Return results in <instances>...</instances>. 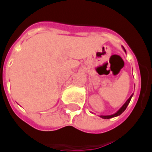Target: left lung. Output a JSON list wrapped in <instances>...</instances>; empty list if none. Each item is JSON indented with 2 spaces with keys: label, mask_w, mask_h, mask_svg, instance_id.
<instances>
[{
  "label": "left lung",
  "mask_w": 152,
  "mask_h": 152,
  "mask_svg": "<svg viewBox=\"0 0 152 152\" xmlns=\"http://www.w3.org/2000/svg\"><path fill=\"white\" fill-rule=\"evenodd\" d=\"M123 49H124V50L125 51V48H124V47H123ZM132 95H133V94H132V95H131V96H130L129 99H128L127 101L125 102V103L124 104V105H123V106H121V107L120 110H118V112H117V113H114V114H112V115H106V116L101 115V116H100V117H101L102 118H104V119H109V118H113V117H117V116H119V115H120V114H121V113H122L123 112H124V111L125 110V109L127 108L128 105H129V102H130V100H131V99H132Z\"/></svg>",
  "instance_id": "1"
}]
</instances>
